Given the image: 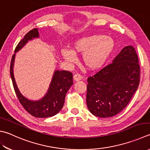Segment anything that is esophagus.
I'll return each mask as SVG.
<instances>
[{
  "mask_svg": "<svg viewBox=\"0 0 150 150\" xmlns=\"http://www.w3.org/2000/svg\"><path fill=\"white\" fill-rule=\"evenodd\" d=\"M81 76L80 74H76L73 76V79H74V80L77 81H80L81 80Z\"/></svg>",
  "mask_w": 150,
  "mask_h": 150,
  "instance_id": "1",
  "label": "esophagus"
}]
</instances>
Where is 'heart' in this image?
Returning <instances> with one entry per match:
<instances>
[{
	"label": "heart",
	"instance_id": "obj_1",
	"mask_svg": "<svg viewBox=\"0 0 150 150\" xmlns=\"http://www.w3.org/2000/svg\"><path fill=\"white\" fill-rule=\"evenodd\" d=\"M114 46V40L109 36L92 35L76 40L73 43L72 50H63L62 55L70 63H75V55H82V63L86 69L97 70L106 63Z\"/></svg>",
	"mask_w": 150,
	"mask_h": 150
}]
</instances>
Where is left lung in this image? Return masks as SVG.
<instances>
[{
    "label": "left lung",
    "mask_w": 150,
    "mask_h": 150,
    "mask_svg": "<svg viewBox=\"0 0 150 150\" xmlns=\"http://www.w3.org/2000/svg\"><path fill=\"white\" fill-rule=\"evenodd\" d=\"M140 72L134 47L125 46L112 63L87 78L86 102L90 112L99 117L119 114L138 89Z\"/></svg>",
    "instance_id": "1"
}]
</instances>
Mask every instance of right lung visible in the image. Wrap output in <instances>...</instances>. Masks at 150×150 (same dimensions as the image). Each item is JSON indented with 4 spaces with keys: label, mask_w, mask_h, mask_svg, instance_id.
<instances>
[{
    "label": "right lung",
    "mask_w": 150,
    "mask_h": 150,
    "mask_svg": "<svg viewBox=\"0 0 150 150\" xmlns=\"http://www.w3.org/2000/svg\"><path fill=\"white\" fill-rule=\"evenodd\" d=\"M39 38L38 29L30 30L16 46L10 63V76L18 98L23 108L34 117L46 118L52 117L63 108L65 96L73 84L72 74L66 70H55L46 94L38 100H32L23 95L17 86L13 75V65L16 53L20 50L29 40Z\"/></svg>",
    "instance_id": "add662e5"
}]
</instances>
